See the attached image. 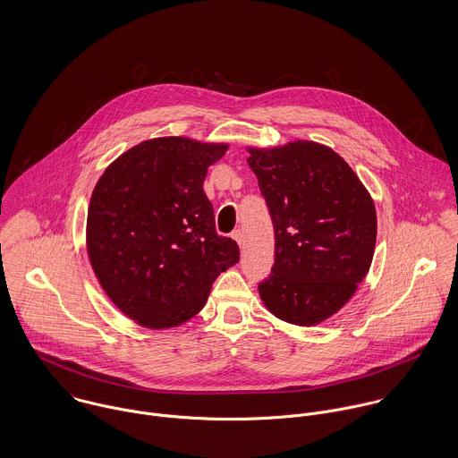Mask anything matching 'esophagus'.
<instances>
[{
	"mask_svg": "<svg viewBox=\"0 0 458 458\" xmlns=\"http://www.w3.org/2000/svg\"><path fill=\"white\" fill-rule=\"evenodd\" d=\"M233 240L242 247V245H243V233H242L240 229H238V231H234V233H233Z\"/></svg>",
	"mask_w": 458,
	"mask_h": 458,
	"instance_id": "34e87169",
	"label": "esophagus"
}]
</instances>
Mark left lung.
I'll return each mask as SVG.
<instances>
[{
	"instance_id": "8db88e82",
	"label": "left lung",
	"mask_w": 458,
	"mask_h": 458,
	"mask_svg": "<svg viewBox=\"0 0 458 458\" xmlns=\"http://www.w3.org/2000/svg\"><path fill=\"white\" fill-rule=\"evenodd\" d=\"M247 151L275 229V264L259 284L262 303L285 323L319 325L352 298L370 269L374 200L325 144L298 139Z\"/></svg>"
}]
</instances>
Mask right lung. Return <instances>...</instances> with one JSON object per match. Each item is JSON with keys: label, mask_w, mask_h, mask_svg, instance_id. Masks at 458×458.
I'll list each match as a JSON object with an SVG mask.
<instances>
[{"label": "right lung", "mask_w": 458, "mask_h": 458, "mask_svg": "<svg viewBox=\"0 0 458 458\" xmlns=\"http://www.w3.org/2000/svg\"><path fill=\"white\" fill-rule=\"evenodd\" d=\"M229 144L155 137L120 155L97 182L86 220L91 267L137 325L180 327L206 305L216 276L240 261L215 231L202 191Z\"/></svg>", "instance_id": "right-lung-1"}]
</instances>
